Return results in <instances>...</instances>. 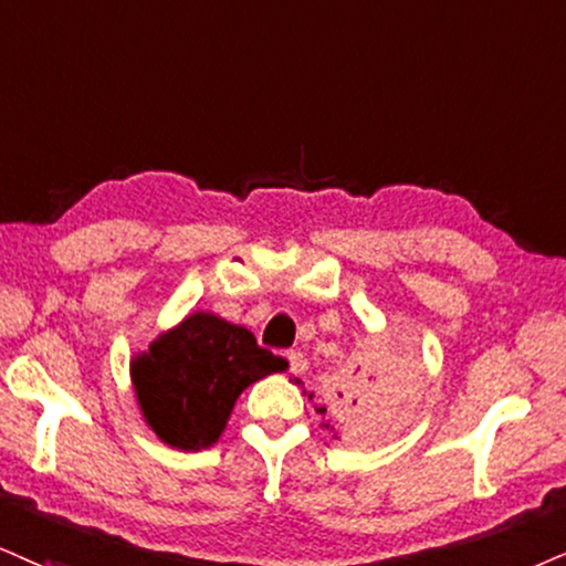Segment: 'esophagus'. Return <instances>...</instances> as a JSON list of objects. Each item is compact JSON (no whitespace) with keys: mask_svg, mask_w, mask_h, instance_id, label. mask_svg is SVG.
Returning a JSON list of instances; mask_svg holds the SVG:
<instances>
[{"mask_svg":"<svg viewBox=\"0 0 566 566\" xmlns=\"http://www.w3.org/2000/svg\"><path fill=\"white\" fill-rule=\"evenodd\" d=\"M289 365H291V373L294 375H304L306 367H310V361L302 352H289Z\"/></svg>","mask_w":566,"mask_h":566,"instance_id":"obj_1","label":"esophagus"}]
</instances>
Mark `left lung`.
<instances>
[{"label":"left lung","instance_id":"1","mask_svg":"<svg viewBox=\"0 0 566 566\" xmlns=\"http://www.w3.org/2000/svg\"><path fill=\"white\" fill-rule=\"evenodd\" d=\"M298 382L302 380H296V386ZM407 399L409 378L403 367H388L386 373H378L373 367L365 369L361 365H354L338 382L336 396H333V415H336L338 428L346 436H380L401 420ZM317 411L325 415L327 409L319 407Z\"/></svg>","mask_w":566,"mask_h":566}]
</instances>
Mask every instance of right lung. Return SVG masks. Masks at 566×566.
Listing matches in <instances>:
<instances>
[{"instance_id": "add662e5", "label": "right lung", "mask_w": 566, "mask_h": 566, "mask_svg": "<svg viewBox=\"0 0 566 566\" xmlns=\"http://www.w3.org/2000/svg\"><path fill=\"white\" fill-rule=\"evenodd\" d=\"M289 361L254 333L212 312H193L130 361L136 401L159 441L180 451L218 443L235 399Z\"/></svg>"}]
</instances>
